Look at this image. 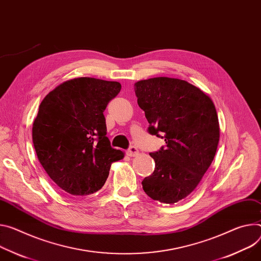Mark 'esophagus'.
<instances>
[{"label":"esophagus","instance_id":"obj_1","mask_svg":"<svg viewBox=\"0 0 261 261\" xmlns=\"http://www.w3.org/2000/svg\"><path fill=\"white\" fill-rule=\"evenodd\" d=\"M139 154V151L137 150L136 147L132 146L129 148V150H127V155L130 156V157H134V156H137Z\"/></svg>","mask_w":261,"mask_h":261}]
</instances>
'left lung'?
<instances>
[{
  "instance_id": "1",
  "label": "left lung",
  "mask_w": 261,
  "mask_h": 261,
  "mask_svg": "<svg viewBox=\"0 0 261 261\" xmlns=\"http://www.w3.org/2000/svg\"><path fill=\"white\" fill-rule=\"evenodd\" d=\"M149 132L167 147L151 153L155 170L141 184L153 200L174 204L191 195L216 156L220 124L211 98L185 80L156 77L134 84Z\"/></svg>"
}]
</instances>
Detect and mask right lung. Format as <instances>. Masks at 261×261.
<instances>
[{"label":"right lung","mask_w":261,"mask_h":261,"mask_svg":"<svg viewBox=\"0 0 261 261\" xmlns=\"http://www.w3.org/2000/svg\"><path fill=\"white\" fill-rule=\"evenodd\" d=\"M121 83L80 77L50 91L32 127L37 158L49 177L69 195L85 197L106 182L112 162L124 158L111 148L104 110Z\"/></svg>","instance_id":"right-lung-1"}]
</instances>
